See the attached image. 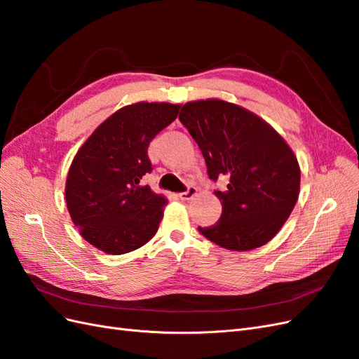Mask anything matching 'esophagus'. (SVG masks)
<instances>
[{"instance_id":"obj_1","label":"esophagus","mask_w":359,"mask_h":359,"mask_svg":"<svg viewBox=\"0 0 359 359\" xmlns=\"http://www.w3.org/2000/svg\"><path fill=\"white\" fill-rule=\"evenodd\" d=\"M196 193H198V189H196V187L189 186V189H187L186 191H182V193L178 194V198L182 199V201H190Z\"/></svg>"}]
</instances>
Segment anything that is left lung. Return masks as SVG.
I'll return each mask as SVG.
<instances>
[{
  "instance_id": "left-lung-1",
  "label": "left lung",
  "mask_w": 359,
  "mask_h": 359,
  "mask_svg": "<svg viewBox=\"0 0 359 359\" xmlns=\"http://www.w3.org/2000/svg\"><path fill=\"white\" fill-rule=\"evenodd\" d=\"M180 121L196 140L210 178H229L215 190L223 211L219 222L199 232L235 252L273 240L298 201V160L276 130L244 107L223 100L182 106Z\"/></svg>"
}]
</instances>
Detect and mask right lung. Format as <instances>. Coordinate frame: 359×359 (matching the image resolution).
Listing matches in <instances>:
<instances>
[{"instance_id": "add662e5", "label": "right lung", "mask_w": 359, "mask_h": 359, "mask_svg": "<svg viewBox=\"0 0 359 359\" xmlns=\"http://www.w3.org/2000/svg\"><path fill=\"white\" fill-rule=\"evenodd\" d=\"M181 104L136 103L106 119L70 166L66 201L74 226L91 245L124 255L153 238L166 199L142 186L153 165L148 147L178 116Z\"/></svg>"}]
</instances>
